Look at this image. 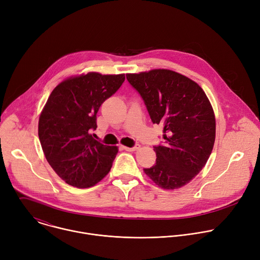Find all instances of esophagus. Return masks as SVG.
Returning a JSON list of instances; mask_svg holds the SVG:
<instances>
[{"label": "esophagus", "mask_w": 260, "mask_h": 260, "mask_svg": "<svg viewBox=\"0 0 260 260\" xmlns=\"http://www.w3.org/2000/svg\"><path fill=\"white\" fill-rule=\"evenodd\" d=\"M140 145L139 144H136L134 147H132V148H129V147H123V149L124 150H126V151H136V150H138V149H140Z\"/></svg>", "instance_id": "1"}]
</instances>
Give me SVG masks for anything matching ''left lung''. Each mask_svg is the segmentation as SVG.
Wrapping results in <instances>:
<instances>
[{
	"instance_id": "obj_1",
	"label": "left lung",
	"mask_w": 260,
	"mask_h": 260,
	"mask_svg": "<svg viewBox=\"0 0 260 260\" xmlns=\"http://www.w3.org/2000/svg\"><path fill=\"white\" fill-rule=\"evenodd\" d=\"M153 123L164 126V144L153 146L156 162L145 174L164 189L190 182L213 150L216 121L202 87L179 73L158 69L126 74Z\"/></svg>"
}]
</instances>
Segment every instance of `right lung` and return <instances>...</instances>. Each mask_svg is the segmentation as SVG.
Instances as JSON below:
<instances>
[{
	"label": "right lung",
	"mask_w": 260,
	"mask_h": 260,
	"mask_svg": "<svg viewBox=\"0 0 260 260\" xmlns=\"http://www.w3.org/2000/svg\"><path fill=\"white\" fill-rule=\"evenodd\" d=\"M124 74L90 72L59 83L49 95L39 118L38 135L45 157L69 185L87 188L111 170L117 147L106 146L91 134L101 105L124 82Z\"/></svg>",
	"instance_id": "right-lung-1"
}]
</instances>
